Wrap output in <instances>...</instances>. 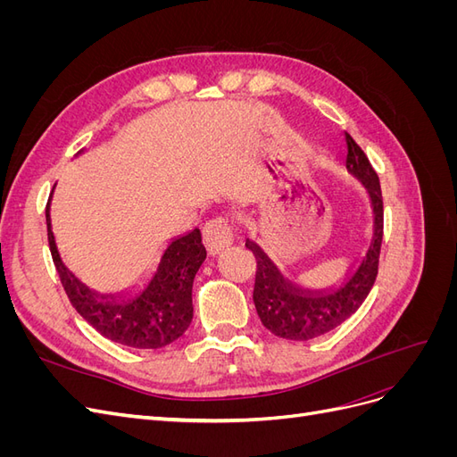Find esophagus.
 <instances>
[{
  "mask_svg": "<svg viewBox=\"0 0 457 457\" xmlns=\"http://www.w3.org/2000/svg\"><path fill=\"white\" fill-rule=\"evenodd\" d=\"M232 240H234V234L225 219H213V220H210V223H205V227L202 230V242L205 245L207 253H210L212 257L223 252L225 247H228L232 244Z\"/></svg>",
  "mask_w": 457,
  "mask_h": 457,
  "instance_id": "1",
  "label": "esophagus"
}]
</instances>
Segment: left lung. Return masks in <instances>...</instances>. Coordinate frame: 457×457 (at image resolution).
<instances>
[{
  "label": "left lung",
  "mask_w": 457,
  "mask_h": 457,
  "mask_svg": "<svg viewBox=\"0 0 457 457\" xmlns=\"http://www.w3.org/2000/svg\"><path fill=\"white\" fill-rule=\"evenodd\" d=\"M347 137V173L366 190L371 210L370 238L341 278L328 286H303L282 270L262 247L247 238L245 247L257 259L253 303L262 326L274 336L292 341L320 337L353 316L376 282L383 240V200L379 177L362 148Z\"/></svg>",
  "instance_id": "8db88e82"
}]
</instances>
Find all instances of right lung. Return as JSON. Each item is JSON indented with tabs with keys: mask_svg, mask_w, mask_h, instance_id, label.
I'll return each mask as SVG.
<instances>
[{
	"mask_svg": "<svg viewBox=\"0 0 457 457\" xmlns=\"http://www.w3.org/2000/svg\"><path fill=\"white\" fill-rule=\"evenodd\" d=\"M81 148L76 156L84 154ZM46 207L47 237L53 262L74 309L106 339L131 349H162L181 337L192 322V284L205 259L198 228L170 238L154 269L141 284L120 292H96L66 267L53 234L51 200Z\"/></svg>",
	"mask_w": 457,
	"mask_h": 457,
	"instance_id": "add662e5",
	"label": "right lung"
}]
</instances>
